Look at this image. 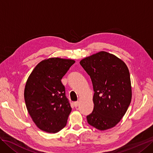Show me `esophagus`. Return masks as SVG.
Masks as SVG:
<instances>
[{
  "mask_svg": "<svg viewBox=\"0 0 153 153\" xmlns=\"http://www.w3.org/2000/svg\"><path fill=\"white\" fill-rule=\"evenodd\" d=\"M74 105H75V107H77L79 105V101H75V102H74Z\"/></svg>",
  "mask_w": 153,
  "mask_h": 153,
  "instance_id": "obj_1",
  "label": "esophagus"
}]
</instances>
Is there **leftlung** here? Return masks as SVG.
Segmentation results:
<instances>
[{
	"mask_svg": "<svg viewBox=\"0 0 153 153\" xmlns=\"http://www.w3.org/2000/svg\"><path fill=\"white\" fill-rule=\"evenodd\" d=\"M80 65L93 86L94 109L87 123L100 130L114 127L126 112L131 100L127 66L115 55L100 52L82 59Z\"/></svg>",
	"mask_w": 153,
	"mask_h": 153,
	"instance_id": "obj_1",
	"label": "left lung"
}]
</instances>
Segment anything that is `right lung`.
<instances>
[{
	"label": "right lung",
	"mask_w": 153,
	"mask_h": 153,
	"mask_svg": "<svg viewBox=\"0 0 153 153\" xmlns=\"http://www.w3.org/2000/svg\"><path fill=\"white\" fill-rule=\"evenodd\" d=\"M75 62L60 58L44 60L27 79L24 91L26 107L41 130L55 133L66 126L71 107L61 80Z\"/></svg>",
	"instance_id": "right-lung-1"
}]
</instances>
